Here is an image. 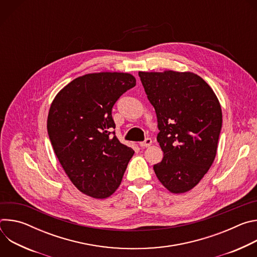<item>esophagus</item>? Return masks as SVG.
I'll return each instance as SVG.
<instances>
[{"mask_svg": "<svg viewBox=\"0 0 257 257\" xmlns=\"http://www.w3.org/2000/svg\"><path fill=\"white\" fill-rule=\"evenodd\" d=\"M152 143H153V140L151 138H146L144 141L139 142V145L141 146V148H149Z\"/></svg>", "mask_w": 257, "mask_h": 257, "instance_id": "obj_1", "label": "esophagus"}]
</instances>
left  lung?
<instances>
[{"label":"left lung","mask_w":257,"mask_h":257,"mask_svg":"<svg viewBox=\"0 0 257 257\" xmlns=\"http://www.w3.org/2000/svg\"><path fill=\"white\" fill-rule=\"evenodd\" d=\"M158 118L164 158L154 166L172 193L195 187L212 165L222 129V108L210 86L191 72H139Z\"/></svg>","instance_id":"1"}]
</instances>
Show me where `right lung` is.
I'll return each mask as SVG.
<instances>
[{
  "mask_svg": "<svg viewBox=\"0 0 257 257\" xmlns=\"http://www.w3.org/2000/svg\"><path fill=\"white\" fill-rule=\"evenodd\" d=\"M135 85L128 73H91L67 84L51 104L48 133L54 152L73 184L90 197L111 196L134 155L113 131L112 108Z\"/></svg>",
  "mask_w": 257,
  "mask_h": 257,
  "instance_id": "1",
  "label": "right lung"
}]
</instances>
